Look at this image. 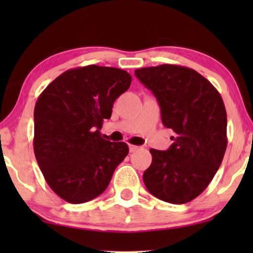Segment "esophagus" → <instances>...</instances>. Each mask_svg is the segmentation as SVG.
Listing matches in <instances>:
<instances>
[{
  "label": "esophagus",
  "instance_id": "obj_1",
  "mask_svg": "<svg viewBox=\"0 0 253 253\" xmlns=\"http://www.w3.org/2000/svg\"><path fill=\"white\" fill-rule=\"evenodd\" d=\"M139 147L135 146V145H129V152H134V151L138 150Z\"/></svg>",
  "mask_w": 253,
  "mask_h": 253
}]
</instances>
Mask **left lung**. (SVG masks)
I'll return each instance as SVG.
<instances>
[{"label": "left lung", "mask_w": 253, "mask_h": 253, "mask_svg": "<svg viewBox=\"0 0 253 253\" xmlns=\"http://www.w3.org/2000/svg\"><path fill=\"white\" fill-rule=\"evenodd\" d=\"M134 74L158 100L164 126L176 133L169 150H150L152 163L143 175L145 185L165 202H190L208 187L227 147L221 95L207 78L185 66L163 64Z\"/></svg>", "instance_id": "1"}]
</instances>
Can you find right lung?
Returning a JSON list of instances; mask_svg holds the SVG:
<instances>
[{
    "label": "right lung",
    "instance_id": "1",
    "mask_svg": "<svg viewBox=\"0 0 253 253\" xmlns=\"http://www.w3.org/2000/svg\"><path fill=\"white\" fill-rule=\"evenodd\" d=\"M130 81L121 69L82 66L63 72L38 97L34 155L47 184L66 202L101 195L128 155V145L106 140L100 129Z\"/></svg>",
    "mask_w": 253,
    "mask_h": 253
}]
</instances>
